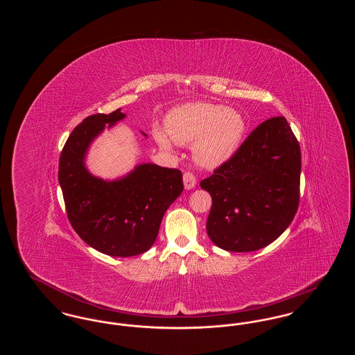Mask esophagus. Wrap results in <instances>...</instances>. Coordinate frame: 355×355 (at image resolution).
Listing matches in <instances>:
<instances>
[{"label": "esophagus", "mask_w": 355, "mask_h": 355, "mask_svg": "<svg viewBox=\"0 0 355 355\" xmlns=\"http://www.w3.org/2000/svg\"><path fill=\"white\" fill-rule=\"evenodd\" d=\"M184 185H185V189H187V190H190L196 186V177L191 171L184 173Z\"/></svg>", "instance_id": "1"}]
</instances>
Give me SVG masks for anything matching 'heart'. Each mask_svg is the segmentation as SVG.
Segmentation results:
<instances>
[{
  "label": "heart",
  "mask_w": 355,
  "mask_h": 355,
  "mask_svg": "<svg viewBox=\"0 0 355 355\" xmlns=\"http://www.w3.org/2000/svg\"><path fill=\"white\" fill-rule=\"evenodd\" d=\"M166 132L155 128L153 135L164 150L177 145L193 144V158L203 168H217L239 148L246 119L232 107L209 102H191L174 107L165 121Z\"/></svg>",
  "instance_id": "b5f03b06"
}]
</instances>
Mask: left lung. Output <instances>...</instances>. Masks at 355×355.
Listing matches in <instances>:
<instances>
[{
	"instance_id": "8db88e82",
	"label": "left lung",
	"mask_w": 355,
	"mask_h": 355,
	"mask_svg": "<svg viewBox=\"0 0 355 355\" xmlns=\"http://www.w3.org/2000/svg\"><path fill=\"white\" fill-rule=\"evenodd\" d=\"M301 148L285 117L258 125L213 175L207 236L227 252L259 250L281 236L300 205Z\"/></svg>"
}]
</instances>
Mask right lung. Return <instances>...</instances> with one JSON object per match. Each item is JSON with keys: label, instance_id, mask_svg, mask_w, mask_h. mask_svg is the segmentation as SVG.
<instances>
[{"label": "right lung", "instance_id": "right-lung-1", "mask_svg": "<svg viewBox=\"0 0 355 355\" xmlns=\"http://www.w3.org/2000/svg\"><path fill=\"white\" fill-rule=\"evenodd\" d=\"M125 117L117 109L89 116L74 128L60 155L58 181L69 222L93 249L112 257H132L149 250L165 211L184 190L178 169L142 164L119 181L93 177L85 154L106 125Z\"/></svg>", "mask_w": 355, "mask_h": 355}]
</instances>
